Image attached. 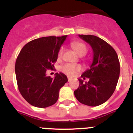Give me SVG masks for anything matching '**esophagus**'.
Segmentation results:
<instances>
[{
  "label": "esophagus",
  "mask_w": 133,
  "mask_h": 133,
  "mask_svg": "<svg viewBox=\"0 0 133 133\" xmlns=\"http://www.w3.org/2000/svg\"><path fill=\"white\" fill-rule=\"evenodd\" d=\"M71 80H72V78H70V77H68V81H69V82H70V81H71Z\"/></svg>",
  "instance_id": "esophagus-1"
}]
</instances>
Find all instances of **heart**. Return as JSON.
<instances>
[{
    "mask_svg": "<svg viewBox=\"0 0 133 133\" xmlns=\"http://www.w3.org/2000/svg\"><path fill=\"white\" fill-rule=\"evenodd\" d=\"M71 46L79 56H84L87 52V46L82 42H74L71 44ZM63 52H64V47L61 46L58 50V53H57V56H58V59L61 58V57L63 56ZM81 69L82 68H81V66L78 65V64L68 63V64H64L62 66L61 70L66 75L70 76V77H73V76H75L77 75L79 71H81Z\"/></svg>",
    "mask_w": 133,
    "mask_h": 133,
    "instance_id": "1",
    "label": "heart"
}]
</instances>
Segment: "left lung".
I'll return each instance as SVG.
<instances>
[{
	"mask_svg": "<svg viewBox=\"0 0 133 133\" xmlns=\"http://www.w3.org/2000/svg\"><path fill=\"white\" fill-rule=\"evenodd\" d=\"M89 43L93 50L90 69L81 75L88 82L79 81V87L74 91L75 97L88 106L101 105L110 98L117 87L120 75V63L115 49L106 41L94 35H78Z\"/></svg>",
	"mask_w": 133,
	"mask_h": 133,
	"instance_id": "left-lung-1",
	"label": "left lung"
}]
</instances>
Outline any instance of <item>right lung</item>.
I'll return each mask as SVG.
<instances>
[{"label": "right lung", "instance_id": "add662e5", "mask_svg": "<svg viewBox=\"0 0 133 133\" xmlns=\"http://www.w3.org/2000/svg\"><path fill=\"white\" fill-rule=\"evenodd\" d=\"M67 35L45 36L26 44L15 63L18 88L23 98L36 107L46 108L55 104L59 90L68 81L64 74L47 76L48 69H52L57 53Z\"/></svg>", "mask_w": 133, "mask_h": 133}]
</instances>
